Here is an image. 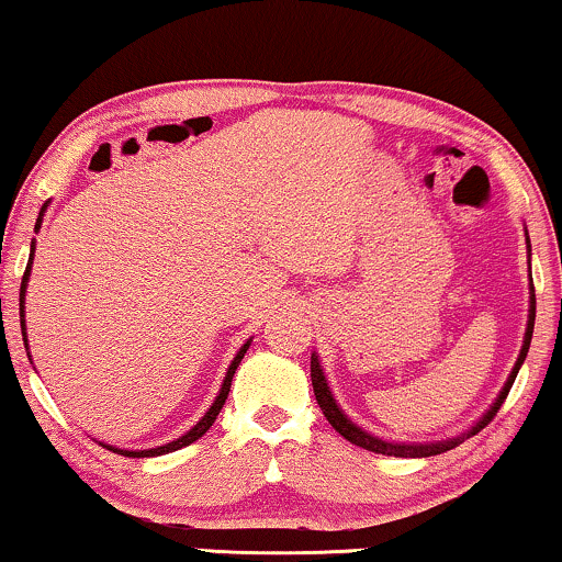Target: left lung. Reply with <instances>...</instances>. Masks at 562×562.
<instances>
[{
  "label": "left lung",
  "mask_w": 562,
  "mask_h": 562,
  "mask_svg": "<svg viewBox=\"0 0 562 562\" xmlns=\"http://www.w3.org/2000/svg\"><path fill=\"white\" fill-rule=\"evenodd\" d=\"M526 249H529L531 255V245H529V234H526ZM535 317H537V300H535V283H531V268H529V321H526V334H524V346L521 351H518V359L514 364V370H510L508 380H505V385L501 387V393H497V398L493 401V406L487 408V412L482 414L480 419L474 422L472 427L463 429L461 435H453V438H446V440H432V442H393V440H385V438H378V435L367 432L364 427H359L357 422H351L349 417L344 414V408L338 406V401L334 396V391H330L328 385V378H325L323 372V364L317 355L313 351V357H310V378H313V391H315V398H317V406L323 408L325 419L330 422V427L336 429L338 435H344L346 440L355 442V446L364 448V450H372V453H383V456H396V459H427V456H438V453H446V450L461 446L463 440L472 438V435L480 432V429L487 425L490 419L495 417L497 408L503 406L505 396H508L510 385H514V380L518 375V370H521L526 355H529V344H531V334H535Z\"/></svg>",
  "instance_id": "8db88e82"
}]
</instances>
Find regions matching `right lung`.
Masks as SVG:
<instances>
[{
    "label": "right lung",
    "mask_w": 562,
    "mask_h": 562,
    "mask_svg": "<svg viewBox=\"0 0 562 562\" xmlns=\"http://www.w3.org/2000/svg\"><path fill=\"white\" fill-rule=\"evenodd\" d=\"M46 205H48V203H44V207H41V213H38V218H36V232L41 228V221H44ZM33 252H36V241H31V258H27V268H25L23 283H20V330H23L25 351H27V336H25V289H27V279H31ZM249 344H252V338H247V341L239 346V351H237V355H234L232 364H228L224 383H221V387H218V396H216V401H213L211 408H207V412L203 414V417H200V422H198L195 427L187 429V432L182 435V438H177V440L166 442V446H158V448H145V450H124V448H116V446H106V442H99V446L109 448V450H114V453H120V456H130V459H150V456H164V453H171V450H179V448L190 446V442H195V440L203 438V435L207 432V429H211L213 422H216V417H218L221 408H224V404H226L228 387H232V378H234V372H237V367H239L241 359H245L247 349H249ZM27 355H31V351H27Z\"/></svg>",
    "instance_id": "obj_1"
}]
</instances>
